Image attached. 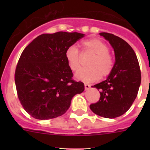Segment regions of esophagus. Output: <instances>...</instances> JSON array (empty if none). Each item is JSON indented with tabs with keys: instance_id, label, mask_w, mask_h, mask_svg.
I'll return each mask as SVG.
<instances>
[{
	"instance_id": "obj_1",
	"label": "esophagus",
	"mask_w": 150,
	"mask_h": 150,
	"mask_svg": "<svg viewBox=\"0 0 150 150\" xmlns=\"http://www.w3.org/2000/svg\"><path fill=\"white\" fill-rule=\"evenodd\" d=\"M91 86L88 83H85V90H88V89L90 88Z\"/></svg>"
}]
</instances>
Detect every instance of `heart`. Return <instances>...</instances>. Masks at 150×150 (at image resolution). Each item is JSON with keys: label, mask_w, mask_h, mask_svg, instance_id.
I'll return each instance as SVG.
<instances>
[{"label": "heart", "mask_w": 150, "mask_h": 150, "mask_svg": "<svg viewBox=\"0 0 150 150\" xmlns=\"http://www.w3.org/2000/svg\"><path fill=\"white\" fill-rule=\"evenodd\" d=\"M82 45L86 51L95 55L89 62L90 67L80 69L75 74V78L84 82H92L110 75L114 67V59L109 53L108 46L97 38L85 40ZM65 57L71 70L75 72L81 67L79 51L76 47H69L66 50Z\"/></svg>", "instance_id": "heart-1"}]
</instances>
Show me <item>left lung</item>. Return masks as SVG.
Wrapping results in <instances>:
<instances>
[{"mask_svg":"<svg viewBox=\"0 0 150 150\" xmlns=\"http://www.w3.org/2000/svg\"><path fill=\"white\" fill-rule=\"evenodd\" d=\"M115 51V62L107 79L94 87L99 90V102L90 105L93 113L106 118H115L126 112L137 96L141 84L138 59L131 46L115 35L100 33Z\"/></svg>","mask_w":150,"mask_h":150,"instance_id":"left-lung-1","label":"left lung"}]
</instances>
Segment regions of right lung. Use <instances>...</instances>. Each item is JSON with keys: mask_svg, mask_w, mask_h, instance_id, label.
<instances>
[{"mask_svg": "<svg viewBox=\"0 0 150 150\" xmlns=\"http://www.w3.org/2000/svg\"><path fill=\"white\" fill-rule=\"evenodd\" d=\"M82 33L42 34L22 51L15 71L18 98L25 111L38 120L62 115L71 100L84 91V83L72 79L66 50L84 37Z\"/></svg>", "mask_w": 150, "mask_h": 150, "instance_id": "add662e5", "label": "right lung"}]
</instances>
